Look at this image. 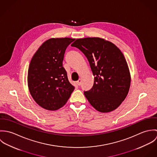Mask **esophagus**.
I'll list each match as a JSON object with an SVG mask.
<instances>
[{"mask_svg":"<svg viewBox=\"0 0 157 157\" xmlns=\"http://www.w3.org/2000/svg\"><path fill=\"white\" fill-rule=\"evenodd\" d=\"M81 82H82V80H81V79L80 78V79H78V81H77V84L78 85V86H80V85H81Z\"/></svg>","mask_w":157,"mask_h":157,"instance_id":"34e87169","label":"esophagus"}]
</instances>
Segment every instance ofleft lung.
<instances>
[{
  "label": "left lung",
  "mask_w": 157,
  "mask_h": 157,
  "mask_svg": "<svg viewBox=\"0 0 157 157\" xmlns=\"http://www.w3.org/2000/svg\"><path fill=\"white\" fill-rule=\"evenodd\" d=\"M71 46L85 54L94 76L92 88L84 91L90 104L99 112L115 110L126 97L131 85L123 53L111 42L98 37L77 39Z\"/></svg>",
  "instance_id": "obj_1"
}]
</instances>
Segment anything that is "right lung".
Segmentation results:
<instances>
[{
  "instance_id": "add662e5",
  "label": "right lung",
  "mask_w": 157,
  "mask_h": 157,
  "mask_svg": "<svg viewBox=\"0 0 157 157\" xmlns=\"http://www.w3.org/2000/svg\"><path fill=\"white\" fill-rule=\"evenodd\" d=\"M75 39H50L33 56L28 72L31 95L42 108L56 111L64 106L75 87L67 78L63 60L67 46Z\"/></svg>"
}]
</instances>
